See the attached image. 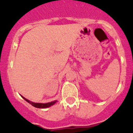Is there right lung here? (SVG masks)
<instances>
[{
    "label": "right lung",
    "mask_w": 133,
    "mask_h": 133,
    "mask_svg": "<svg viewBox=\"0 0 133 133\" xmlns=\"http://www.w3.org/2000/svg\"><path fill=\"white\" fill-rule=\"evenodd\" d=\"M22 96V95H21ZM22 97L24 99L25 101H26L28 103H29L30 105H32V106H34V107H36V108H40V109H44V108H47V107H50V106H52V105H54L57 101H52V102L50 103H34L32 102V101H29L28 99H26V98L24 97L23 96H22Z\"/></svg>",
    "instance_id": "obj_1"
}]
</instances>
